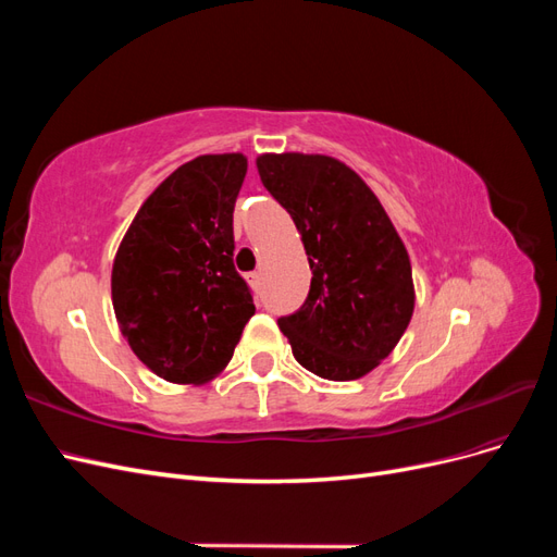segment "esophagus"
I'll use <instances>...</instances> for the list:
<instances>
[{"label":"esophagus","instance_id":"34e87169","mask_svg":"<svg viewBox=\"0 0 557 557\" xmlns=\"http://www.w3.org/2000/svg\"><path fill=\"white\" fill-rule=\"evenodd\" d=\"M248 283L252 285V288L258 290V288H260V272H250V274H248Z\"/></svg>","mask_w":557,"mask_h":557}]
</instances>
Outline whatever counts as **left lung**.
Returning <instances> with one entry per match:
<instances>
[{"instance_id":"obj_1","label":"left lung","mask_w":557,"mask_h":557,"mask_svg":"<svg viewBox=\"0 0 557 557\" xmlns=\"http://www.w3.org/2000/svg\"><path fill=\"white\" fill-rule=\"evenodd\" d=\"M264 188L295 221L311 288L281 315L295 360L320 379L352 381L391 356L413 313L411 262L367 183L327 156H260Z\"/></svg>"}]
</instances>
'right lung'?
I'll return each instance as SVG.
<instances>
[{"label": "right lung", "mask_w": 557, "mask_h": 557, "mask_svg": "<svg viewBox=\"0 0 557 557\" xmlns=\"http://www.w3.org/2000/svg\"><path fill=\"white\" fill-rule=\"evenodd\" d=\"M246 170L242 153L181 164L144 201L115 252V318L134 356L164 381L205 383L223 372L256 313L232 260Z\"/></svg>", "instance_id": "right-lung-1"}]
</instances>
